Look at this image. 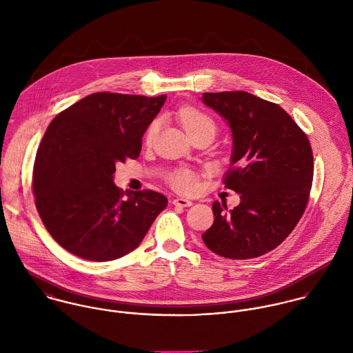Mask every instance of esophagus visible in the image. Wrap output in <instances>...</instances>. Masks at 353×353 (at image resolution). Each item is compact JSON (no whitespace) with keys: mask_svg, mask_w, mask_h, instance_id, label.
I'll use <instances>...</instances> for the list:
<instances>
[{"mask_svg":"<svg viewBox=\"0 0 353 353\" xmlns=\"http://www.w3.org/2000/svg\"><path fill=\"white\" fill-rule=\"evenodd\" d=\"M172 203L175 206H181V208H188V206L193 205V202L190 201V200H186V199H174Z\"/></svg>","mask_w":353,"mask_h":353,"instance_id":"34e87169","label":"esophagus"}]
</instances>
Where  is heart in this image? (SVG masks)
<instances>
[{
  "instance_id": "b5f03b06",
  "label": "heart",
  "mask_w": 353,
  "mask_h": 353,
  "mask_svg": "<svg viewBox=\"0 0 353 353\" xmlns=\"http://www.w3.org/2000/svg\"><path fill=\"white\" fill-rule=\"evenodd\" d=\"M178 118H179L185 132L188 133V136H192V134H196L200 132H210L212 134H214L216 125H214L213 119L208 114H205L203 111L196 108V107H183L178 112ZM156 129H157V123L153 122L147 132V141H151L152 137L156 133ZM171 183L179 192H190L196 185V179H194V175L192 171L179 170L172 175Z\"/></svg>"
}]
</instances>
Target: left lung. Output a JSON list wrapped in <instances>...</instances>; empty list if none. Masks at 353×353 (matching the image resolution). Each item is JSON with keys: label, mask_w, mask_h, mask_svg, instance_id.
<instances>
[{"label": "left lung", "mask_w": 353, "mask_h": 353, "mask_svg": "<svg viewBox=\"0 0 353 353\" xmlns=\"http://www.w3.org/2000/svg\"><path fill=\"white\" fill-rule=\"evenodd\" d=\"M201 101L231 129L224 183L241 197L231 210L213 202L214 221L202 241L230 259L263 255L284 242L305 209L314 170L308 139L279 104L249 92H205Z\"/></svg>", "instance_id": "8db88e82"}]
</instances>
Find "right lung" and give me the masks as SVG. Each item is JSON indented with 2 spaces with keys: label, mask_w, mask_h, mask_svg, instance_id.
<instances>
[{
  "label": "right lung",
  "mask_w": 353,
  "mask_h": 353,
  "mask_svg": "<svg viewBox=\"0 0 353 353\" xmlns=\"http://www.w3.org/2000/svg\"><path fill=\"white\" fill-rule=\"evenodd\" d=\"M165 99L98 92L51 121L37 153L32 189L45 227L65 250L98 262L121 258L139 248L165 209L160 193H123L114 183L115 164L139 157Z\"/></svg>",
  "instance_id": "right-lung-1"
}]
</instances>
